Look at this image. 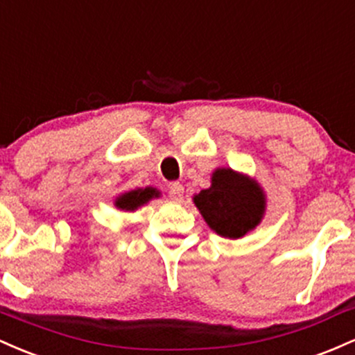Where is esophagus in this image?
<instances>
[{
	"label": "esophagus",
	"mask_w": 355,
	"mask_h": 355,
	"mask_svg": "<svg viewBox=\"0 0 355 355\" xmlns=\"http://www.w3.org/2000/svg\"><path fill=\"white\" fill-rule=\"evenodd\" d=\"M182 194H184V188H182L181 182H171V184H169V196L173 199H176V201H179V199L182 198Z\"/></svg>",
	"instance_id": "esophagus-1"
}]
</instances>
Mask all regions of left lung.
Returning a JSON list of instances; mask_svg holds the SVG:
<instances>
[{"label": "left lung", "instance_id": "left-lung-1", "mask_svg": "<svg viewBox=\"0 0 355 355\" xmlns=\"http://www.w3.org/2000/svg\"><path fill=\"white\" fill-rule=\"evenodd\" d=\"M193 201L209 228L230 240H238L257 228L266 208L260 184L230 167L214 171L209 188Z\"/></svg>", "mask_w": 355, "mask_h": 355}]
</instances>
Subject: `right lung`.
<instances>
[{
	"label": "right lung",
	"instance_id": "obj_1",
	"mask_svg": "<svg viewBox=\"0 0 355 355\" xmlns=\"http://www.w3.org/2000/svg\"><path fill=\"white\" fill-rule=\"evenodd\" d=\"M161 193L156 188H139L134 191H127V193L121 194L117 199H115L114 205L117 206L119 209L122 211H135L141 208L142 205L149 202L153 198H159Z\"/></svg>",
	"mask_w": 355,
	"mask_h": 355
}]
</instances>
